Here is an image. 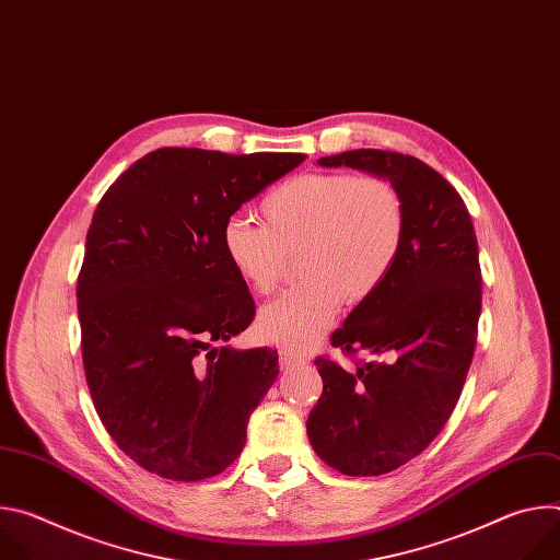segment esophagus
I'll return each mask as SVG.
<instances>
[{
    "label": "esophagus",
    "instance_id": "esophagus-1",
    "mask_svg": "<svg viewBox=\"0 0 560 560\" xmlns=\"http://www.w3.org/2000/svg\"><path fill=\"white\" fill-rule=\"evenodd\" d=\"M296 363H301V357H299V354H294V352H290V350H281V352H279V368H281V370H290V368H294Z\"/></svg>",
    "mask_w": 560,
    "mask_h": 560
}]
</instances>
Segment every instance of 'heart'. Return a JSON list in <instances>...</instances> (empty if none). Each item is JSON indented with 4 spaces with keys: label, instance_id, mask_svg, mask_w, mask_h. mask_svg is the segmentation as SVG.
Wrapping results in <instances>:
<instances>
[{
    "label": "heart",
    "instance_id": "obj_1",
    "mask_svg": "<svg viewBox=\"0 0 560 560\" xmlns=\"http://www.w3.org/2000/svg\"><path fill=\"white\" fill-rule=\"evenodd\" d=\"M264 225L230 217L221 250L255 294H272L299 255L303 281L268 303L259 335L288 348H305L335 324L343 299L361 303L387 279L406 234V203L378 175L303 173L266 195Z\"/></svg>",
    "mask_w": 560,
    "mask_h": 560
}]
</instances>
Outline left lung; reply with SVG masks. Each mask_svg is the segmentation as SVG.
I'll list each match as a JSON object with an SVG mask.
<instances>
[{"instance_id":"left-lung-1","label":"left lung","mask_w":560,"mask_h":560,"mask_svg":"<svg viewBox=\"0 0 560 560\" xmlns=\"http://www.w3.org/2000/svg\"><path fill=\"white\" fill-rule=\"evenodd\" d=\"M389 179L406 203L401 250L383 285L330 337L343 370L316 357L324 392L307 439L330 467L378 476L419 456L454 412L474 357L481 314V264L469 212L456 188L412 154L361 148L318 159Z\"/></svg>"}]
</instances>
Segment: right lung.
Segmentation results:
<instances>
[{"mask_svg": "<svg viewBox=\"0 0 560 560\" xmlns=\"http://www.w3.org/2000/svg\"><path fill=\"white\" fill-rule=\"evenodd\" d=\"M303 159L159 148L102 197L77 279L82 359L104 428L139 467L203 481L242 454L279 354L212 348L255 318L221 228Z\"/></svg>", "mask_w": 560, "mask_h": 560, "instance_id": "obj_1", "label": "right lung"}]
</instances>
